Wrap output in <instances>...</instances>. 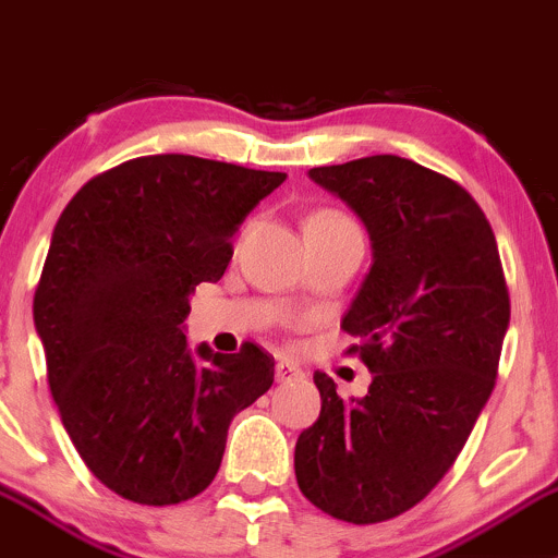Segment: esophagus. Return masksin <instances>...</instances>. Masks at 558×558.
<instances>
[{
  "instance_id": "esophagus-1",
  "label": "esophagus",
  "mask_w": 558,
  "mask_h": 558,
  "mask_svg": "<svg viewBox=\"0 0 558 558\" xmlns=\"http://www.w3.org/2000/svg\"><path fill=\"white\" fill-rule=\"evenodd\" d=\"M302 376H305V373H302V367L296 365V362L280 360L278 365H275V378H278V381H294V378Z\"/></svg>"
}]
</instances>
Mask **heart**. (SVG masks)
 <instances>
[{
    "instance_id": "1",
    "label": "heart",
    "mask_w": 558,
    "mask_h": 558,
    "mask_svg": "<svg viewBox=\"0 0 558 558\" xmlns=\"http://www.w3.org/2000/svg\"><path fill=\"white\" fill-rule=\"evenodd\" d=\"M343 226H354V223H351L345 215L335 213V209H322V213H313L311 218H307L305 231L307 229H343Z\"/></svg>"
}]
</instances>
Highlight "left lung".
Segmentation results:
<instances>
[{
    "label": "left lung",
    "instance_id": "8db88e82",
    "mask_svg": "<svg viewBox=\"0 0 558 558\" xmlns=\"http://www.w3.org/2000/svg\"><path fill=\"white\" fill-rule=\"evenodd\" d=\"M349 204L373 264L340 327L373 381L343 400L316 371L322 414L302 430L294 472L338 521L381 523L450 472L494 392L510 294L494 229L458 182L398 155L307 171Z\"/></svg>",
    "mask_w": 558,
    "mask_h": 558
}]
</instances>
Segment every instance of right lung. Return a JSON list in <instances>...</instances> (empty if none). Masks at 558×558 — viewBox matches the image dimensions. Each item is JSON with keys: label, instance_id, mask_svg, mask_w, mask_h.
I'll return each instance as SVG.
<instances>
[{"label": "right lung", "instance_id": "right-lung-1", "mask_svg": "<svg viewBox=\"0 0 558 558\" xmlns=\"http://www.w3.org/2000/svg\"><path fill=\"white\" fill-rule=\"evenodd\" d=\"M283 180L147 155L97 174L59 215L35 329L70 441L122 499L163 507L202 494L234 414L272 387L262 345L218 354L202 343L193 354L185 318L196 286L223 278L242 220Z\"/></svg>", "mask_w": 558, "mask_h": 558}]
</instances>
